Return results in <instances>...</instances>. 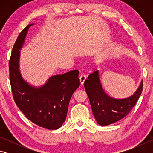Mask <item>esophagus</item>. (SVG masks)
Listing matches in <instances>:
<instances>
[{
    "mask_svg": "<svg viewBox=\"0 0 153 153\" xmlns=\"http://www.w3.org/2000/svg\"><path fill=\"white\" fill-rule=\"evenodd\" d=\"M86 76H85V75L82 74L81 75V76H79V81H80V84H81L82 85L84 84V83L85 82V80H86Z\"/></svg>",
    "mask_w": 153,
    "mask_h": 153,
    "instance_id": "obj_1",
    "label": "esophagus"
}]
</instances>
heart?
Returning a JSON list of instances; mask_svg holds the SVG:
<instances>
[{
    "instance_id": "heart-1",
    "label": "heart",
    "mask_w": 153,
    "mask_h": 153,
    "mask_svg": "<svg viewBox=\"0 0 153 153\" xmlns=\"http://www.w3.org/2000/svg\"><path fill=\"white\" fill-rule=\"evenodd\" d=\"M107 55H108V51H104L100 54L99 57L100 59H104L105 57H106V56H107Z\"/></svg>"
}]
</instances>
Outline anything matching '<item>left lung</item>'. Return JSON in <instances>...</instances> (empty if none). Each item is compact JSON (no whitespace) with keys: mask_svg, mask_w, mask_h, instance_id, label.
I'll return each mask as SVG.
<instances>
[{"mask_svg":"<svg viewBox=\"0 0 153 153\" xmlns=\"http://www.w3.org/2000/svg\"><path fill=\"white\" fill-rule=\"evenodd\" d=\"M143 80L131 96L124 98L110 97L103 88L98 69L88 76L85 80L84 88L92 107V113L100 126H108L115 123L128 115L135 106L140 96Z\"/></svg>","mask_w":153,"mask_h":153,"instance_id":"8db88e82","label":"left lung"}]
</instances>
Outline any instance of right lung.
Returning a JSON list of instances; mask_svg holds the SVG:
<instances>
[{"label": "right lung", "mask_w": 153, "mask_h": 153, "mask_svg": "<svg viewBox=\"0 0 153 153\" xmlns=\"http://www.w3.org/2000/svg\"><path fill=\"white\" fill-rule=\"evenodd\" d=\"M32 25H27L19 33L12 50L9 67L13 96L28 120L44 128L57 129L65 121L71 96L80 85L79 71L52 76L40 86H33L23 78L19 69L20 50Z\"/></svg>", "instance_id": "1"}]
</instances>
